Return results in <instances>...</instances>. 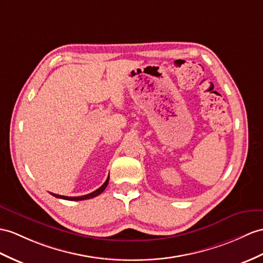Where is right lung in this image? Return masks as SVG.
I'll use <instances>...</instances> for the list:
<instances>
[{
    "mask_svg": "<svg viewBox=\"0 0 263 263\" xmlns=\"http://www.w3.org/2000/svg\"><path fill=\"white\" fill-rule=\"evenodd\" d=\"M108 182H109V176H108V178L106 180V182L101 185V186L98 189L93 191L92 193L90 194H87V195H82V196H63V195H59V194H54V193H51L54 197H58V198H63V200H69V201H82V200H89V198H92L95 196H97L99 194H101L102 192L105 191V189L107 187L108 185Z\"/></svg>",
    "mask_w": 263,
    "mask_h": 263,
    "instance_id": "add662e5",
    "label": "right lung"
}]
</instances>
